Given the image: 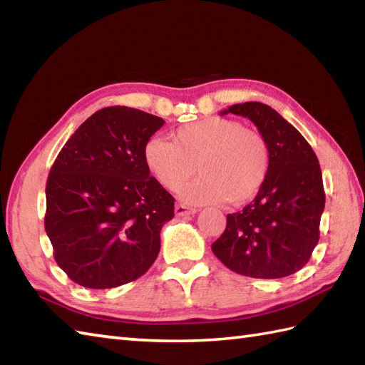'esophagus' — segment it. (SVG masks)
I'll return each instance as SVG.
<instances>
[{
  "label": "esophagus",
  "mask_w": 365,
  "mask_h": 365,
  "mask_svg": "<svg viewBox=\"0 0 365 365\" xmlns=\"http://www.w3.org/2000/svg\"><path fill=\"white\" fill-rule=\"evenodd\" d=\"M174 212H175V216H188V215H195L197 210H196V208H192V207H188V205L177 204L175 208H174Z\"/></svg>",
  "instance_id": "34e87169"
}]
</instances>
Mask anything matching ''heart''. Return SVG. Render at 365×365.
I'll list each match as a JSON object with an SVG mask.
<instances>
[{
    "label": "heart",
    "instance_id": "obj_1",
    "mask_svg": "<svg viewBox=\"0 0 365 365\" xmlns=\"http://www.w3.org/2000/svg\"><path fill=\"white\" fill-rule=\"evenodd\" d=\"M145 168L161 187L175 191L197 170L196 180L180 191L192 204L226 200L242 205L265 185L271 153L267 139L242 122L207 118L178 127L173 141L152 136L143 147Z\"/></svg>",
    "mask_w": 365,
    "mask_h": 365
}]
</instances>
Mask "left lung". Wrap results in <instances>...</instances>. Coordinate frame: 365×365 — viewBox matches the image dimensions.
<instances>
[{
  "instance_id": "1",
  "label": "left lung",
  "mask_w": 365,
  "mask_h": 365,
  "mask_svg": "<svg viewBox=\"0 0 365 365\" xmlns=\"http://www.w3.org/2000/svg\"><path fill=\"white\" fill-rule=\"evenodd\" d=\"M250 119L267 139L271 166L254 202L227 215L213 254L238 274L279 279L311 259L324 210L322 169L312 147L292 123L260 102L232 105L221 114Z\"/></svg>"
}]
</instances>
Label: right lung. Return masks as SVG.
Masks as SVG:
<instances>
[{"label":"right lung","mask_w":365,"mask_h":365,"mask_svg":"<svg viewBox=\"0 0 365 365\" xmlns=\"http://www.w3.org/2000/svg\"><path fill=\"white\" fill-rule=\"evenodd\" d=\"M163 123L135 108H103L54 160L45 232L54 260L73 282L113 289L136 281L157 259L174 197L145 168L143 147Z\"/></svg>","instance_id":"1"}]
</instances>
